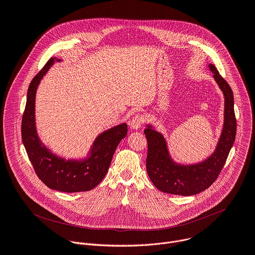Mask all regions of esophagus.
Masks as SVG:
<instances>
[{"label":"esophagus","mask_w":255,"mask_h":255,"mask_svg":"<svg viewBox=\"0 0 255 255\" xmlns=\"http://www.w3.org/2000/svg\"><path fill=\"white\" fill-rule=\"evenodd\" d=\"M144 123V118H143V116H141V115H136L135 117H133L132 118V120L130 121V127H131V129H133V130H138L140 127H141V125Z\"/></svg>","instance_id":"esophagus-1"}]
</instances>
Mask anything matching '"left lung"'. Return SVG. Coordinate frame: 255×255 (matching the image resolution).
<instances>
[{
	"label": "left lung",
	"instance_id": "8db88e82",
	"mask_svg": "<svg viewBox=\"0 0 255 255\" xmlns=\"http://www.w3.org/2000/svg\"><path fill=\"white\" fill-rule=\"evenodd\" d=\"M214 80L225 99L224 124L215 151L205 160L194 164L174 161L168 151L164 136L151 124L146 125L144 134L148 144L146 170L152 184L161 192L193 196L208 189L225 165L236 136V118L234 113L233 92L227 82L219 75L216 66L209 64Z\"/></svg>",
	"mask_w": 255,
	"mask_h": 255
}]
</instances>
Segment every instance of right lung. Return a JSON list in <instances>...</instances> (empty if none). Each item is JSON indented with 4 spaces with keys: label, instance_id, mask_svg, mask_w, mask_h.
Instances as JSON below:
<instances>
[{
    "label": "right lung",
    "instance_id": "right-lung-1",
    "mask_svg": "<svg viewBox=\"0 0 255 255\" xmlns=\"http://www.w3.org/2000/svg\"><path fill=\"white\" fill-rule=\"evenodd\" d=\"M55 61L61 60L50 58L30 83L22 118V140L36 174L49 189L64 193L87 192L96 188L107 174L118 144L127 135V124L99 134L88 155L81 159H66L47 148L36 129L35 99L41 80Z\"/></svg>",
    "mask_w": 255,
    "mask_h": 255
}]
</instances>
